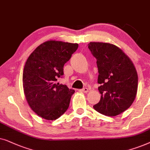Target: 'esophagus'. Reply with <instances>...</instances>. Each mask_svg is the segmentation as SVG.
<instances>
[{
  "instance_id": "34e87169",
  "label": "esophagus",
  "mask_w": 150,
  "mask_h": 150,
  "mask_svg": "<svg viewBox=\"0 0 150 150\" xmlns=\"http://www.w3.org/2000/svg\"><path fill=\"white\" fill-rule=\"evenodd\" d=\"M81 91L83 92V93H88V89L87 88H84L81 89Z\"/></svg>"
}]
</instances>
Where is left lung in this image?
Returning a JSON list of instances; mask_svg holds the SVG:
<instances>
[{
	"instance_id": "left-lung-1",
	"label": "left lung",
	"mask_w": 150,
	"mask_h": 150,
	"mask_svg": "<svg viewBox=\"0 0 150 150\" xmlns=\"http://www.w3.org/2000/svg\"><path fill=\"white\" fill-rule=\"evenodd\" d=\"M88 49L97 59V82L101 99L93 108L98 112L115 117L130 107L137 96L138 74L132 61L115 45L91 42Z\"/></svg>"
}]
</instances>
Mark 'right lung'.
<instances>
[{"mask_svg":"<svg viewBox=\"0 0 150 150\" xmlns=\"http://www.w3.org/2000/svg\"><path fill=\"white\" fill-rule=\"evenodd\" d=\"M77 48V43L51 40L40 45L27 59L23 74L24 93L32 110L42 118L55 120L69 108L75 91L57 79Z\"/></svg>","mask_w":150,"mask_h":150,"instance_id":"obj_1","label":"right lung"}]
</instances>
